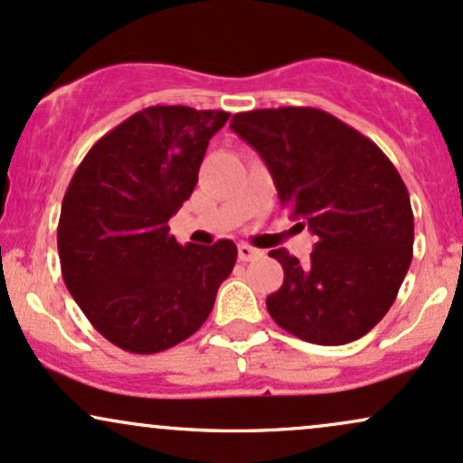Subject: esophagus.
<instances>
[{"label": "esophagus", "instance_id": "34e87169", "mask_svg": "<svg viewBox=\"0 0 463 463\" xmlns=\"http://www.w3.org/2000/svg\"><path fill=\"white\" fill-rule=\"evenodd\" d=\"M261 250H257V248H252L250 246V243H239L237 246V257H239V261H252V259H257V257H261Z\"/></svg>", "mask_w": 463, "mask_h": 463}]
</instances>
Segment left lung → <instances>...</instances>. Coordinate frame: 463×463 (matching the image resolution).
I'll return each instance as SVG.
<instances>
[{"mask_svg": "<svg viewBox=\"0 0 463 463\" xmlns=\"http://www.w3.org/2000/svg\"><path fill=\"white\" fill-rule=\"evenodd\" d=\"M231 128L261 154L280 204L317 239L307 263L285 248L269 252L285 272L265 300L269 316L320 346L364 337L411 265L413 211L401 174L374 141L320 109L237 113Z\"/></svg>", "mask_w": 463, "mask_h": 463, "instance_id": "obj_1", "label": "left lung"}]
</instances>
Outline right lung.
<instances>
[{
    "mask_svg": "<svg viewBox=\"0 0 463 463\" xmlns=\"http://www.w3.org/2000/svg\"><path fill=\"white\" fill-rule=\"evenodd\" d=\"M226 110L150 106L121 121L78 165L58 220L69 294L95 331L135 354L167 350L206 322L237 246H180L169 217L198 183Z\"/></svg>",
    "mask_w": 463,
    "mask_h": 463,
    "instance_id": "right-lung-1",
    "label": "right lung"
}]
</instances>
